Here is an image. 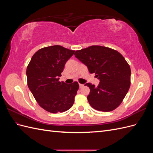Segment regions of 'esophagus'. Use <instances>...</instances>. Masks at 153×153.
<instances>
[{"label": "esophagus", "instance_id": "1", "mask_svg": "<svg viewBox=\"0 0 153 153\" xmlns=\"http://www.w3.org/2000/svg\"><path fill=\"white\" fill-rule=\"evenodd\" d=\"M84 86V84H79V87L81 88V87H83Z\"/></svg>", "mask_w": 153, "mask_h": 153}]
</instances>
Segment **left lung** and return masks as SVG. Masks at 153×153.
Returning a JSON list of instances; mask_svg holds the SVG:
<instances>
[{
  "instance_id": "1",
  "label": "left lung",
  "mask_w": 153,
  "mask_h": 153,
  "mask_svg": "<svg viewBox=\"0 0 153 153\" xmlns=\"http://www.w3.org/2000/svg\"><path fill=\"white\" fill-rule=\"evenodd\" d=\"M75 55L100 80L97 87L90 83L85 84L90 89L87 96L90 105L102 112H110L118 107L130 87L131 69L123 55L101 46L77 50Z\"/></svg>"
}]
</instances>
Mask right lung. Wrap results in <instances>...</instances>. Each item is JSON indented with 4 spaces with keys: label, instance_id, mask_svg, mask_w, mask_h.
Segmentation results:
<instances>
[{
    "label": "right lung",
    "instance_id": "obj_1",
    "mask_svg": "<svg viewBox=\"0 0 153 153\" xmlns=\"http://www.w3.org/2000/svg\"><path fill=\"white\" fill-rule=\"evenodd\" d=\"M75 51L54 45L39 50L27 68V85L41 107L50 113L70 108L79 85L59 82L64 67Z\"/></svg>",
    "mask_w": 153,
    "mask_h": 153
}]
</instances>
